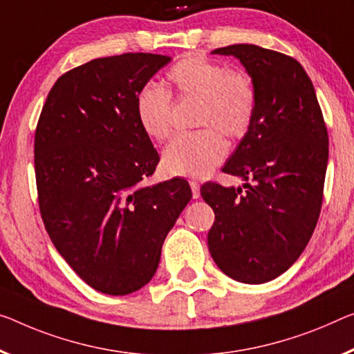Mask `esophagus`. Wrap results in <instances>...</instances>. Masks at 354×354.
<instances>
[{
    "instance_id": "esophagus-1",
    "label": "esophagus",
    "mask_w": 354,
    "mask_h": 354,
    "mask_svg": "<svg viewBox=\"0 0 354 354\" xmlns=\"http://www.w3.org/2000/svg\"><path fill=\"white\" fill-rule=\"evenodd\" d=\"M189 187H192V193H193V198L198 199L201 196V185L199 182L196 180H189Z\"/></svg>"
}]
</instances>
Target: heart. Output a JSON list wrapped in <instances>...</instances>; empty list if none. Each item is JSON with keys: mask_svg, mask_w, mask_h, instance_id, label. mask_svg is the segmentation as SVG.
<instances>
[{"mask_svg": "<svg viewBox=\"0 0 354 354\" xmlns=\"http://www.w3.org/2000/svg\"><path fill=\"white\" fill-rule=\"evenodd\" d=\"M167 84L180 100H199L196 124L199 131L177 136L162 153V167L171 176L201 178L226 156L221 134L241 139L252 127L257 112V90L243 71H230L221 63L187 55L167 71ZM136 117L144 133L156 142L172 134L169 91L149 84L136 96Z\"/></svg>", "mask_w": 354, "mask_h": 354, "instance_id": "1", "label": "heart"}]
</instances>
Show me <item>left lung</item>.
<instances>
[{"instance_id":"1","label":"left lung","mask_w":354,"mask_h":354,"mask_svg":"<svg viewBox=\"0 0 354 354\" xmlns=\"http://www.w3.org/2000/svg\"><path fill=\"white\" fill-rule=\"evenodd\" d=\"M212 53L232 55L243 64L257 90V112L223 166V172L243 178V187H201L215 212L209 252L231 279L266 283L296 263L317 226L328 129L312 80L295 58L253 44Z\"/></svg>"}]
</instances>
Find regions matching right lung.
Segmentation results:
<instances>
[{"label":"right lung","mask_w":354,"mask_h":354,"mask_svg":"<svg viewBox=\"0 0 354 354\" xmlns=\"http://www.w3.org/2000/svg\"><path fill=\"white\" fill-rule=\"evenodd\" d=\"M169 62L123 53L71 69L48 91L36 127L42 221L75 274L104 295L149 283L192 199L182 178L144 185L160 155L136 117V96Z\"/></svg>","instance_id":"right-lung-1"}]
</instances>
